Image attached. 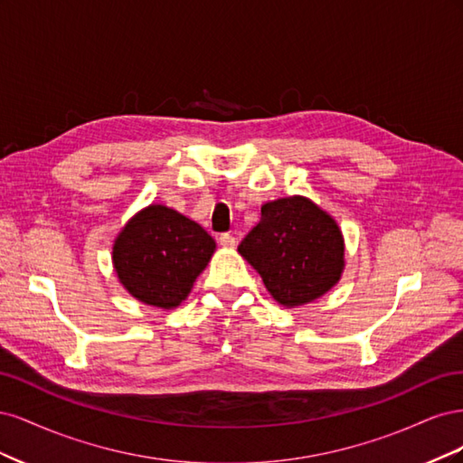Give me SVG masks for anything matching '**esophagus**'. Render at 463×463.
<instances>
[{
	"label": "esophagus",
	"mask_w": 463,
	"mask_h": 463,
	"mask_svg": "<svg viewBox=\"0 0 463 463\" xmlns=\"http://www.w3.org/2000/svg\"><path fill=\"white\" fill-rule=\"evenodd\" d=\"M235 237L232 233H222L220 235V245L226 247V249H233L235 247Z\"/></svg>",
	"instance_id": "34e87169"
}]
</instances>
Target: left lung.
<instances>
[{
    "label": "left lung",
    "mask_w": 463,
    "mask_h": 463,
    "mask_svg": "<svg viewBox=\"0 0 463 463\" xmlns=\"http://www.w3.org/2000/svg\"><path fill=\"white\" fill-rule=\"evenodd\" d=\"M284 307L311 303L344 272V237L335 220L307 197L266 203L260 222L237 247Z\"/></svg>",
    "instance_id": "1"
}]
</instances>
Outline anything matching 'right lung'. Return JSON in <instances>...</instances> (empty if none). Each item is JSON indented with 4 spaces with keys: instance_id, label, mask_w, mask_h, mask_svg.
<instances>
[{
    "instance_id": "obj_1",
    "label": "right lung",
    "mask_w": 463,
    "mask_h": 463,
    "mask_svg": "<svg viewBox=\"0 0 463 463\" xmlns=\"http://www.w3.org/2000/svg\"><path fill=\"white\" fill-rule=\"evenodd\" d=\"M216 243L197 222L164 204L135 214L114 241V269L131 296L160 309L185 301Z\"/></svg>"
}]
</instances>
